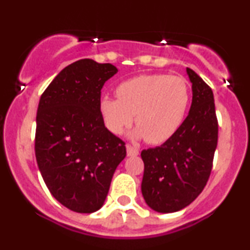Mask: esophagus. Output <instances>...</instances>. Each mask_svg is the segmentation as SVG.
<instances>
[{
	"mask_svg": "<svg viewBox=\"0 0 250 250\" xmlns=\"http://www.w3.org/2000/svg\"><path fill=\"white\" fill-rule=\"evenodd\" d=\"M127 155L128 156H136V155H139V149L130 145H127Z\"/></svg>",
	"mask_w": 250,
	"mask_h": 250,
	"instance_id": "obj_1",
	"label": "esophagus"
}]
</instances>
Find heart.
<instances>
[{
  "instance_id": "heart-1",
  "label": "heart",
  "mask_w": 250,
  "mask_h": 250,
  "mask_svg": "<svg viewBox=\"0 0 250 250\" xmlns=\"http://www.w3.org/2000/svg\"><path fill=\"white\" fill-rule=\"evenodd\" d=\"M117 99L103 97L100 103L103 121L120 135L134 121V135L151 145L166 142L179 130L190 103V88L183 77L145 74L120 83Z\"/></svg>"
}]
</instances>
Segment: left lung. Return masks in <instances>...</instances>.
I'll list each match as a JSON object with an SVG mask.
<instances>
[{"label": "left lung", "mask_w": 250, "mask_h": 250, "mask_svg": "<svg viewBox=\"0 0 250 250\" xmlns=\"http://www.w3.org/2000/svg\"><path fill=\"white\" fill-rule=\"evenodd\" d=\"M193 89L188 116L179 130L160 147L142 150V195L159 213L186 208L202 193L213 168L219 123L213 90L187 68Z\"/></svg>", "instance_id": "8db88e82"}]
</instances>
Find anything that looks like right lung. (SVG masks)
<instances>
[{
    "instance_id": "obj_1",
    "label": "right lung",
    "mask_w": 250,
    "mask_h": 250,
    "mask_svg": "<svg viewBox=\"0 0 250 250\" xmlns=\"http://www.w3.org/2000/svg\"><path fill=\"white\" fill-rule=\"evenodd\" d=\"M117 73L110 63L83 59L67 65L40 99L35 155L48 189L76 213L104 203L125 143L104 127L101 89Z\"/></svg>"
}]
</instances>
